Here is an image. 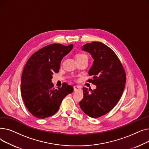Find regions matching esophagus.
<instances>
[{
    "label": "esophagus",
    "mask_w": 149,
    "mask_h": 149,
    "mask_svg": "<svg viewBox=\"0 0 149 149\" xmlns=\"http://www.w3.org/2000/svg\"><path fill=\"white\" fill-rule=\"evenodd\" d=\"M81 87L80 86H74V91H77L81 89Z\"/></svg>",
    "instance_id": "obj_1"
}]
</instances>
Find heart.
<instances>
[{
    "label": "heart",
    "instance_id": "obj_1",
    "mask_svg": "<svg viewBox=\"0 0 149 149\" xmlns=\"http://www.w3.org/2000/svg\"><path fill=\"white\" fill-rule=\"evenodd\" d=\"M87 57L86 55L83 53H79L76 55V59L77 58H83V57Z\"/></svg>",
    "mask_w": 149,
    "mask_h": 149
}]
</instances>
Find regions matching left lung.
I'll return each instance as SVG.
<instances>
[{"instance_id":"1","label":"left lung","mask_w":149,"mask_h":149,"mask_svg":"<svg viewBox=\"0 0 149 149\" xmlns=\"http://www.w3.org/2000/svg\"><path fill=\"white\" fill-rule=\"evenodd\" d=\"M82 50L91 54L93 65L89 70L92 76L88 81L97 86L95 90L83 88L81 110L97 118L110 112L118 103L125 87L126 75L116 54L101 42L85 44Z\"/></svg>"}]
</instances>
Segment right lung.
<instances>
[{
	"label": "right lung",
	"instance_id": "obj_1",
	"mask_svg": "<svg viewBox=\"0 0 149 149\" xmlns=\"http://www.w3.org/2000/svg\"><path fill=\"white\" fill-rule=\"evenodd\" d=\"M55 43L46 46L33 54L23 69L20 91L28 111L37 118L44 119L56 113L63 98L74 91L65 83L55 89L51 82L54 72H58L60 63L73 48Z\"/></svg>",
	"mask_w": 149,
	"mask_h": 149
}]
</instances>
